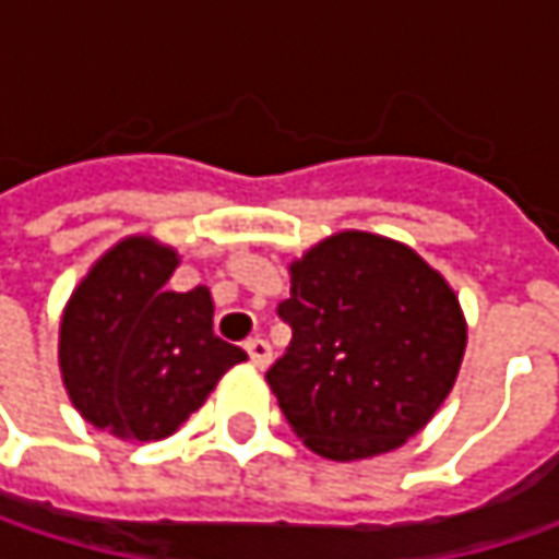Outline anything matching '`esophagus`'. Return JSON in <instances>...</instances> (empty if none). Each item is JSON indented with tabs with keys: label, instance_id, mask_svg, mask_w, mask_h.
Wrapping results in <instances>:
<instances>
[{
	"label": "esophagus",
	"instance_id": "obj_1",
	"mask_svg": "<svg viewBox=\"0 0 559 559\" xmlns=\"http://www.w3.org/2000/svg\"><path fill=\"white\" fill-rule=\"evenodd\" d=\"M246 353H249V362H252L255 369H265V366L272 362V346H269L262 336H252V340L246 343Z\"/></svg>",
	"mask_w": 559,
	"mask_h": 559
}]
</instances>
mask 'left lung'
<instances>
[{"label": "left lung", "mask_w": 559, "mask_h": 559, "mask_svg": "<svg viewBox=\"0 0 559 559\" xmlns=\"http://www.w3.org/2000/svg\"><path fill=\"white\" fill-rule=\"evenodd\" d=\"M290 346L269 385L294 433L326 460H366L414 437L450 394L466 323L417 252L340 233L290 265L278 304Z\"/></svg>", "instance_id": "obj_1"}]
</instances>
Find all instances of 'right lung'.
I'll return each instance as SVG.
<instances>
[{
    "label": "right lung",
    "mask_w": 559,
    "mask_h": 559,
    "mask_svg": "<svg viewBox=\"0 0 559 559\" xmlns=\"http://www.w3.org/2000/svg\"><path fill=\"white\" fill-rule=\"evenodd\" d=\"M177 255L132 236L109 249L60 320V372L73 407L126 440L174 433L246 359L213 336L206 287L168 290Z\"/></svg>",
    "instance_id": "1"
}]
</instances>
